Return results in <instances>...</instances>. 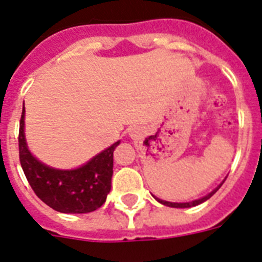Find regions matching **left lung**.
<instances>
[{"label": "left lung", "instance_id": "left-lung-1", "mask_svg": "<svg viewBox=\"0 0 262 262\" xmlns=\"http://www.w3.org/2000/svg\"><path fill=\"white\" fill-rule=\"evenodd\" d=\"M223 183H224V181H223ZM222 183V185H223ZM222 185H219L217 186V187L215 188V190L213 191H211L210 194L208 195H206V196H203L202 198V199H196V200H192V202H188V203H171V202H166V200H162V199H158V198H156L157 200H158L159 203L161 204H165V206H169V207H174V208H188V207H195V206H198V204H200V203H203V202H206L207 199H210L211 196H212L213 194H215L216 191L219 190L220 187H222Z\"/></svg>", "mask_w": 262, "mask_h": 262}]
</instances>
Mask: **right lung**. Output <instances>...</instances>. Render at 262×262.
I'll return each instance as SVG.
<instances>
[{
  "label": "right lung",
  "instance_id": "1",
  "mask_svg": "<svg viewBox=\"0 0 262 262\" xmlns=\"http://www.w3.org/2000/svg\"><path fill=\"white\" fill-rule=\"evenodd\" d=\"M25 106L19 121V161L36 196L63 213H87L105 203L113 175V151L120 141L74 170H58L39 162L25 140Z\"/></svg>",
  "mask_w": 262,
  "mask_h": 262
}]
</instances>
